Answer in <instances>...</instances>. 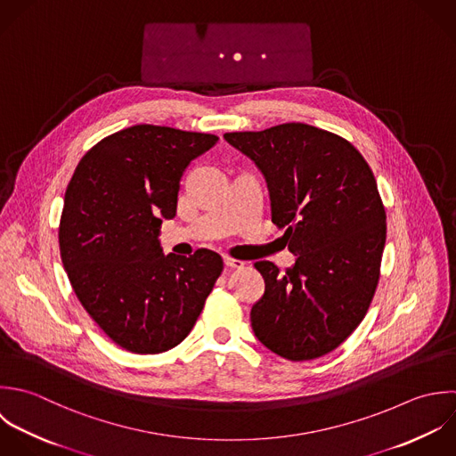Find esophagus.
Segmentation results:
<instances>
[{"instance_id":"obj_1","label":"esophagus","mask_w":456,"mask_h":456,"mask_svg":"<svg viewBox=\"0 0 456 456\" xmlns=\"http://www.w3.org/2000/svg\"><path fill=\"white\" fill-rule=\"evenodd\" d=\"M224 265H225L227 268H243V266H245L243 261L232 259V257H224Z\"/></svg>"}]
</instances>
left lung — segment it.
<instances>
[{"mask_svg":"<svg viewBox=\"0 0 456 456\" xmlns=\"http://www.w3.org/2000/svg\"><path fill=\"white\" fill-rule=\"evenodd\" d=\"M224 138L261 170L272 222L297 256L284 273L256 263L265 295L252 330L288 361L318 359L357 329L379 282L386 211L375 175L350 142L302 122Z\"/></svg>","mask_w":456,"mask_h":456,"instance_id":"8db88e82","label":"left lung"}]
</instances>
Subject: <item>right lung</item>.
Wrapping results in <instances>:
<instances>
[{"instance_id": "add662e5", "label": "right lung", "mask_w": 456, "mask_h": 456, "mask_svg": "<svg viewBox=\"0 0 456 456\" xmlns=\"http://www.w3.org/2000/svg\"><path fill=\"white\" fill-rule=\"evenodd\" d=\"M218 136L138 124L94 145L63 199L58 241L70 286L102 332L133 354H161L193 329L224 270L208 248L163 254L188 165Z\"/></svg>"}]
</instances>
